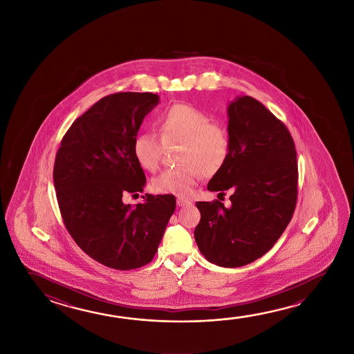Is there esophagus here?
I'll return each instance as SVG.
<instances>
[{
	"instance_id": "obj_1",
	"label": "esophagus",
	"mask_w": 354,
	"mask_h": 354,
	"mask_svg": "<svg viewBox=\"0 0 354 354\" xmlns=\"http://www.w3.org/2000/svg\"><path fill=\"white\" fill-rule=\"evenodd\" d=\"M176 203H178V206L179 207H185V206H192V201H189V200H186V198H183V197H179L178 200H176Z\"/></svg>"
}]
</instances>
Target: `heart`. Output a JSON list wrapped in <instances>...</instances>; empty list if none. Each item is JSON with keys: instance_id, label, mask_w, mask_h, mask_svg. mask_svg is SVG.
<instances>
[{"instance_id": "b5f03b06", "label": "heart", "mask_w": 354, "mask_h": 354, "mask_svg": "<svg viewBox=\"0 0 354 354\" xmlns=\"http://www.w3.org/2000/svg\"><path fill=\"white\" fill-rule=\"evenodd\" d=\"M156 124L162 145H181L179 168L164 170L151 181L158 194L187 196L201 175L214 176L226 164L231 149L228 133L203 111L192 104H171L158 115ZM162 145L154 133L138 134L132 145L134 159L145 170L156 171Z\"/></svg>"}]
</instances>
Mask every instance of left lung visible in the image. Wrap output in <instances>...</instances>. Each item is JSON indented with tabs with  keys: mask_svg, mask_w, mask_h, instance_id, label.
<instances>
[{
	"mask_svg": "<svg viewBox=\"0 0 354 354\" xmlns=\"http://www.w3.org/2000/svg\"><path fill=\"white\" fill-rule=\"evenodd\" d=\"M227 115L230 156L207 190H230L231 205L196 203L201 220L194 236L209 263L237 268L266 254L284 232L295 209L299 174L289 129L264 104L238 96Z\"/></svg>",
	"mask_w": 354,
	"mask_h": 354,
	"instance_id": "8db88e82",
	"label": "left lung"
}]
</instances>
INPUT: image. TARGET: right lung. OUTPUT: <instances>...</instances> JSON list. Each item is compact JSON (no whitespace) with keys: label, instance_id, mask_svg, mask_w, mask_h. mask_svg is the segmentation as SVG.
<instances>
[{"label":"right lung","instance_id":"right-lung-1","mask_svg":"<svg viewBox=\"0 0 354 354\" xmlns=\"http://www.w3.org/2000/svg\"><path fill=\"white\" fill-rule=\"evenodd\" d=\"M159 104L151 93L104 96L76 118L59 148L53 179L65 227L76 244L106 267L131 270L157 253L176 200L145 194L126 205V194L143 192L145 171L132 145L145 117Z\"/></svg>","mask_w":354,"mask_h":354}]
</instances>
